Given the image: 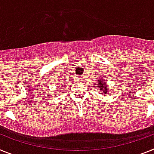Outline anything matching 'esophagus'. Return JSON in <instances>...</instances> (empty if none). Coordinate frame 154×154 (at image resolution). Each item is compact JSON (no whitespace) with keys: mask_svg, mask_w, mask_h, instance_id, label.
I'll use <instances>...</instances> for the list:
<instances>
[{"mask_svg":"<svg viewBox=\"0 0 154 154\" xmlns=\"http://www.w3.org/2000/svg\"><path fill=\"white\" fill-rule=\"evenodd\" d=\"M76 79H77V80H82V78H81V76H77V77H76Z\"/></svg>","mask_w":154,"mask_h":154,"instance_id":"34e87169","label":"esophagus"}]
</instances>
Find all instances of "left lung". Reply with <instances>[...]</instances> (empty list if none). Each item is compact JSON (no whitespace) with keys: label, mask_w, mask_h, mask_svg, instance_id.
<instances>
[{"label":"left lung","mask_w":154,"mask_h":154,"mask_svg":"<svg viewBox=\"0 0 154 154\" xmlns=\"http://www.w3.org/2000/svg\"><path fill=\"white\" fill-rule=\"evenodd\" d=\"M99 86V90H101V91L103 92V94H107L108 92V86H106V82H104L103 81L101 80H98V84Z\"/></svg>","instance_id":"left-lung-1"}]
</instances>
